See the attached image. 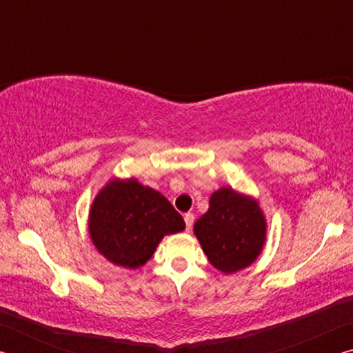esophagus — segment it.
Segmentation results:
<instances>
[{"label": "esophagus", "instance_id": "obj_1", "mask_svg": "<svg viewBox=\"0 0 353 353\" xmlns=\"http://www.w3.org/2000/svg\"><path fill=\"white\" fill-rule=\"evenodd\" d=\"M183 221H185V227H187V230L190 232V229L193 227V223H194V214L193 213H185Z\"/></svg>", "mask_w": 353, "mask_h": 353}]
</instances>
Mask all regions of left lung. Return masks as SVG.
Masks as SVG:
<instances>
[{"label":"left lung","instance_id":"1","mask_svg":"<svg viewBox=\"0 0 353 353\" xmlns=\"http://www.w3.org/2000/svg\"><path fill=\"white\" fill-rule=\"evenodd\" d=\"M194 234L208 261L216 270L232 274L259 256L266 223L254 199L221 188L212 194L208 212L196 221Z\"/></svg>","mask_w":353,"mask_h":353}]
</instances>
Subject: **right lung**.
I'll use <instances>...</instances> for the list:
<instances>
[{
	"label": "right lung",
	"instance_id": "right-lung-1",
	"mask_svg": "<svg viewBox=\"0 0 353 353\" xmlns=\"http://www.w3.org/2000/svg\"><path fill=\"white\" fill-rule=\"evenodd\" d=\"M94 246L107 260L139 268L151 259L165 235L185 229L171 202L137 181H113L94 199L88 219Z\"/></svg>",
	"mask_w": 353,
	"mask_h": 353
}]
</instances>
